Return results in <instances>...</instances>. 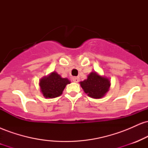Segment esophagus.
I'll return each instance as SVG.
<instances>
[{
    "label": "esophagus",
    "instance_id": "esophagus-1",
    "mask_svg": "<svg viewBox=\"0 0 148 148\" xmlns=\"http://www.w3.org/2000/svg\"><path fill=\"white\" fill-rule=\"evenodd\" d=\"M72 81L75 83H78L79 81V77H78V76H74V77L72 78Z\"/></svg>",
    "mask_w": 148,
    "mask_h": 148
}]
</instances>
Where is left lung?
Returning <instances> with one entry per match:
<instances>
[{"label": "left lung", "mask_w": 148, "mask_h": 148, "mask_svg": "<svg viewBox=\"0 0 148 148\" xmlns=\"http://www.w3.org/2000/svg\"><path fill=\"white\" fill-rule=\"evenodd\" d=\"M81 86L85 92L92 98L99 99L105 95L110 88V81L99 76L95 72L90 73L88 79L81 81Z\"/></svg>", "instance_id": "1"}]
</instances>
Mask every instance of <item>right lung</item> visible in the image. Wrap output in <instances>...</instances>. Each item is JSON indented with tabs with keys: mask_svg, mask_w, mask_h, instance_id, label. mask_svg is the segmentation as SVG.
<instances>
[{
	"mask_svg": "<svg viewBox=\"0 0 148 148\" xmlns=\"http://www.w3.org/2000/svg\"><path fill=\"white\" fill-rule=\"evenodd\" d=\"M70 84L67 79L62 78L56 72L44 77L40 81V86L43 95L47 98H54L60 96L66 85Z\"/></svg>",
	"mask_w": 148,
	"mask_h": 148,
	"instance_id": "obj_1",
	"label": "right lung"
}]
</instances>
